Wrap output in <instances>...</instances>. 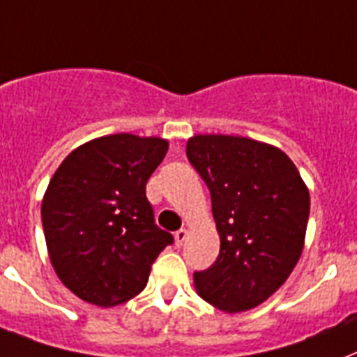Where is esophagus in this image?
Instances as JSON below:
<instances>
[{
	"mask_svg": "<svg viewBox=\"0 0 357 357\" xmlns=\"http://www.w3.org/2000/svg\"><path fill=\"white\" fill-rule=\"evenodd\" d=\"M186 238H188L186 229H181V231H176V233H175V244L176 245L184 244V242H186Z\"/></svg>",
	"mask_w": 357,
	"mask_h": 357,
	"instance_id": "esophagus-1",
	"label": "esophagus"
}]
</instances>
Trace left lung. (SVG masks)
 Wrapping results in <instances>:
<instances>
[{"mask_svg": "<svg viewBox=\"0 0 357 357\" xmlns=\"http://www.w3.org/2000/svg\"><path fill=\"white\" fill-rule=\"evenodd\" d=\"M186 156L212 197L220 234L216 262L193 273L195 291L225 313L266 302L300 261L309 190L281 149L223 134H197Z\"/></svg>", "mask_w": 357, "mask_h": 357, "instance_id": "left-lung-1", "label": "left lung"}]
</instances>
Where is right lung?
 I'll return each mask as SVG.
<instances>
[{"label": "right lung", "mask_w": 357, "mask_h": 357, "mask_svg": "<svg viewBox=\"0 0 357 357\" xmlns=\"http://www.w3.org/2000/svg\"><path fill=\"white\" fill-rule=\"evenodd\" d=\"M169 141L102 135L68 154L43 197V227L57 278L79 300L115 307L139 294L173 236L154 225L145 186Z\"/></svg>", "instance_id": "add662e5"}]
</instances>
